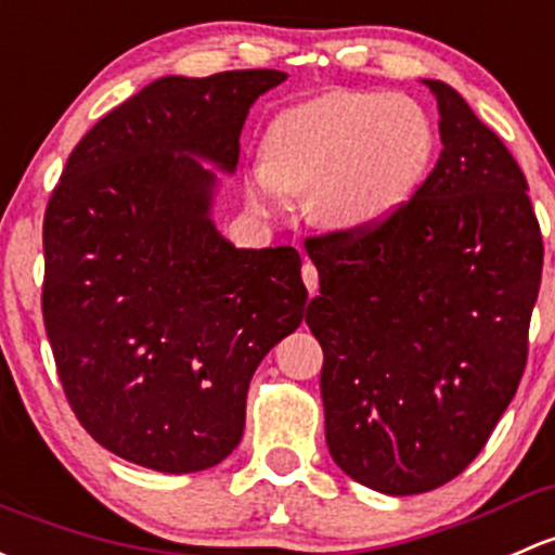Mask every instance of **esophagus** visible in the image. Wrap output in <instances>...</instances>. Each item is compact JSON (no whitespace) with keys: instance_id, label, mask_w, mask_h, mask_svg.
Listing matches in <instances>:
<instances>
[{"instance_id":"obj_1","label":"esophagus","mask_w":555,"mask_h":555,"mask_svg":"<svg viewBox=\"0 0 555 555\" xmlns=\"http://www.w3.org/2000/svg\"><path fill=\"white\" fill-rule=\"evenodd\" d=\"M302 282H306V287H308V293H317L319 289V271H317V266H313V262H302Z\"/></svg>"}]
</instances>
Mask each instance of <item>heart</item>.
I'll list each match as a JSON object with an SVG mask.
<instances>
[{
	"label": "heart",
	"instance_id": "b5f03b06",
	"mask_svg": "<svg viewBox=\"0 0 555 555\" xmlns=\"http://www.w3.org/2000/svg\"><path fill=\"white\" fill-rule=\"evenodd\" d=\"M430 156L434 125L417 101L332 90L273 116L244 191L262 215L289 212L295 194H308L319 225L370 231L410 202Z\"/></svg>",
	"mask_w": 555,
	"mask_h": 555
}]
</instances>
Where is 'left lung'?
<instances>
[{
	"mask_svg": "<svg viewBox=\"0 0 555 555\" xmlns=\"http://www.w3.org/2000/svg\"><path fill=\"white\" fill-rule=\"evenodd\" d=\"M423 85L439 103L434 172L377 229L306 242L326 447L383 494L430 492L481 452L524 375L542 276L521 167L454 87Z\"/></svg>",
	"mask_w": 555,
	"mask_h": 555,
	"instance_id": "left-lung-1",
	"label": "left lung"
}]
</instances>
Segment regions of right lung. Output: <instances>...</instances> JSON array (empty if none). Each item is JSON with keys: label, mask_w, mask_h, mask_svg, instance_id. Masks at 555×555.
Wrapping results in <instances>:
<instances>
[{"label": "right lung", "mask_w": 555, "mask_h": 555, "mask_svg": "<svg viewBox=\"0 0 555 555\" xmlns=\"http://www.w3.org/2000/svg\"><path fill=\"white\" fill-rule=\"evenodd\" d=\"M284 79H154L79 140L47 204L57 377L87 434L127 463L196 474L229 457L262 356L306 317L297 249H238L212 218L249 108Z\"/></svg>", "instance_id": "right-lung-1"}]
</instances>
